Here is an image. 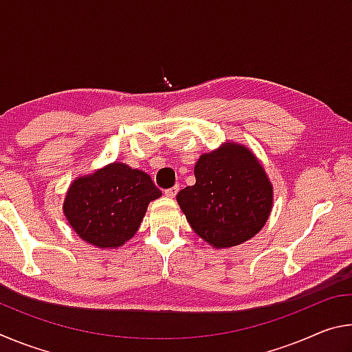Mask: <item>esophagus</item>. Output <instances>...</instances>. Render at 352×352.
I'll return each instance as SVG.
<instances>
[{
  "instance_id": "esophagus-1",
  "label": "esophagus",
  "mask_w": 352,
  "mask_h": 352,
  "mask_svg": "<svg viewBox=\"0 0 352 352\" xmlns=\"http://www.w3.org/2000/svg\"><path fill=\"white\" fill-rule=\"evenodd\" d=\"M178 192V186L175 184L174 188H169V189H164V195L166 197H169V199H172V197H175V194Z\"/></svg>"
}]
</instances>
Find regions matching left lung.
Masks as SVG:
<instances>
[{
    "label": "left lung",
    "instance_id": "8db88e82",
    "mask_svg": "<svg viewBox=\"0 0 352 352\" xmlns=\"http://www.w3.org/2000/svg\"><path fill=\"white\" fill-rule=\"evenodd\" d=\"M195 184L177 194L189 225L216 248L239 245L264 226L273 204V188L254 155L226 144L201 155Z\"/></svg>",
    "mask_w": 352,
    "mask_h": 352
}]
</instances>
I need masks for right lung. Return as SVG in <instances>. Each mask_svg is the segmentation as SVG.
Instances as JSON below:
<instances>
[{
    "label": "right lung",
    "mask_w": 352,
    "mask_h": 352,
    "mask_svg": "<svg viewBox=\"0 0 352 352\" xmlns=\"http://www.w3.org/2000/svg\"><path fill=\"white\" fill-rule=\"evenodd\" d=\"M162 195L146 172L113 163L77 178L63 211L83 241L99 248L119 247L140 228L147 205Z\"/></svg>",
    "instance_id": "1"
}]
</instances>
